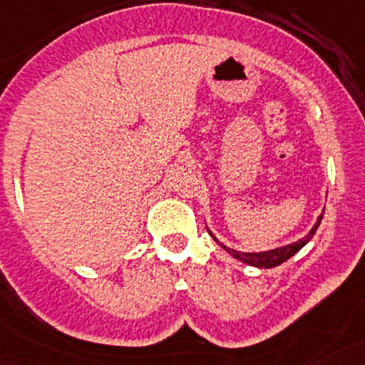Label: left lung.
<instances>
[{
    "mask_svg": "<svg viewBox=\"0 0 365 365\" xmlns=\"http://www.w3.org/2000/svg\"><path fill=\"white\" fill-rule=\"evenodd\" d=\"M321 219H322V215H319L315 227L309 230V234H307L306 238L298 240V242H294V244L285 245V247H277V250L264 251V253H240V251L230 250V247H227V245H221V247H223L225 251H229L234 259L242 260V262H245V264L257 266V268H274V266H279V264H283L285 260H289L292 255L298 253V251H300L302 247H304V245H306L311 238H313V234L317 232L319 225H321Z\"/></svg>",
    "mask_w": 365,
    "mask_h": 365,
    "instance_id": "left-lung-1",
    "label": "left lung"
}]
</instances>
